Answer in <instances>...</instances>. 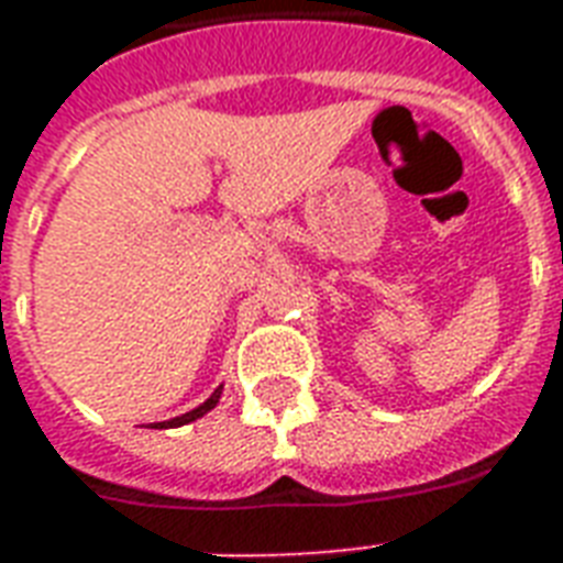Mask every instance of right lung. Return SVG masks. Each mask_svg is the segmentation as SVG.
<instances>
[{"label":"right lung","instance_id":"add662e5","mask_svg":"<svg viewBox=\"0 0 563 563\" xmlns=\"http://www.w3.org/2000/svg\"><path fill=\"white\" fill-rule=\"evenodd\" d=\"M221 388H224V385H219V388H216V391H212L210 397H207V400L201 402V406H198V409L187 411V415H180V418H172V420H163V423H154V427H161V429L184 427V423H192V420L203 418V415H207V411H210V409H216V402L221 400Z\"/></svg>","mask_w":563,"mask_h":563}]
</instances>
